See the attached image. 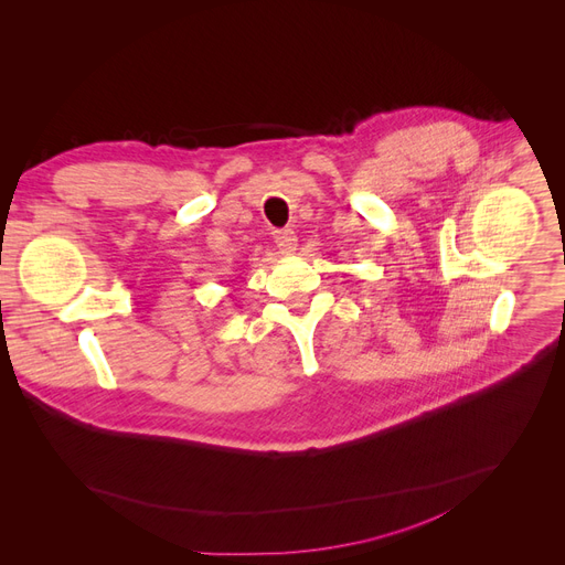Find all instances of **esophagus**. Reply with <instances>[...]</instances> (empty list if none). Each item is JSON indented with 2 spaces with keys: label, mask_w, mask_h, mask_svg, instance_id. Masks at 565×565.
<instances>
[{
  "label": "esophagus",
  "mask_w": 565,
  "mask_h": 565,
  "mask_svg": "<svg viewBox=\"0 0 565 565\" xmlns=\"http://www.w3.org/2000/svg\"><path fill=\"white\" fill-rule=\"evenodd\" d=\"M275 243L281 254H292L297 249V236L292 230H277L275 232Z\"/></svg>",
  "instance_id": "esophagus-1"
}]
</instances>
